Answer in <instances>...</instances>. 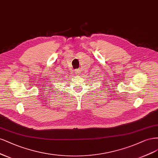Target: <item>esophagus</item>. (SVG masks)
I'll use <instances>...</instances> for the list:
<instances>
[{
    "label": "esophagus",
    "mask_w": 158,
    "mask_h": 158,
    "mask_svg": "<svg viewBox=\"0 0 158 158\" xmlns=\"http://www.w3.org/2000/svg\"><path fill=\"white\" fill-rule=\"evenodd\" d=\"M74 72H75V73L76 75H79V73H80V72H79V69H75Z\"/></svg>",
    "instance_id": "obj_1"
}]
</instances>
